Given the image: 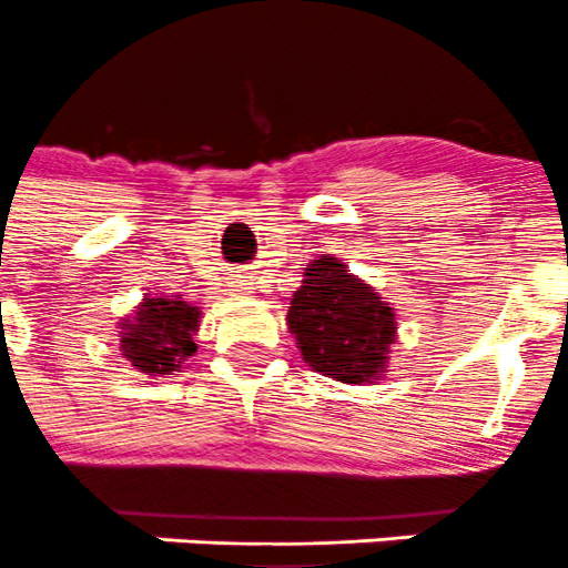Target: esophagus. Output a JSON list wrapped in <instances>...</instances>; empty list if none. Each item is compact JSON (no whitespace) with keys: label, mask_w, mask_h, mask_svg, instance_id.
Segmentation results:
<instances>
[{"label":"esophagus","mask_w":568,"mask_h":568,"mask_svg":"<svg viewBox=\"0 0 568 568\" xmlns=\"http://www.w3.org/2000/svg\"><path fill=\"white\" fill-rule=\"evenodd\" d=\"M230 291H233V296L255 294V283H252L250 277H235L233 283H230Z\"/></svg>","instance_id":"esophagus-1"}]
</instances>
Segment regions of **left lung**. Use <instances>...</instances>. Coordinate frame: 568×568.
I'll return each instance as SVG.
<instances>
[{"instance_id": "1", "label": "left lung", "mask_w": 568, "mask_h": 568, "mask_svg": "<svg viewBox=\"0 0 568 568\" xmlns=\"http://www.w3.org/2000/svg\"><path fill=\"white\" fill-rule=\"evenodd\" d=\"M288 329L302 361L338 383H374L388 372L396 341L394 307L338 257L307 263L288 307Z\"/></svg>"}]
</instances>
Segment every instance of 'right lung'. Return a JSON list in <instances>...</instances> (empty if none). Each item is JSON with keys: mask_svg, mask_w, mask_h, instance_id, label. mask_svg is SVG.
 Wrapping results in <instances>:
<instances>
[{"mask_svg": "<svg viewBox=\"0 0 568 568\" xmlns=\"http://www.w3.org/2000/svg\"><path fill=\"white\" fill-rule=\"evenodd\" d=\"M202 311L178 296L146 294L135 313L121 318L119 352L135 372L163 377L185 366L196 352L194 335L200 333Z\"/></svg>", "mask_w": 568, "mask_h": 568, "instance_id": "right-lung-1", "label": "right lung"}]
</instances>
